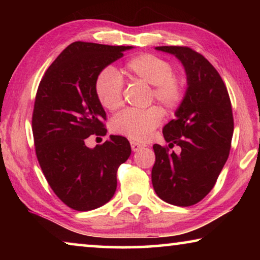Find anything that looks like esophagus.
<instances>
[{
    "label": "esophagus",
    "mask_w": 260,
    "mask_h": 260,
    "mask_svg": "<svg viewBox=\"0 0 260 260\" xmlns=\"http://www.w3.org/2000/svg\"><path fill=\"white\" fill-rule=\"evenodd\" d=\"M131 147H132V150H133L134 152H136V151H139L140 149L144 148V144L138 143V142H135V141H131Z\"/></svg>",
    "instance_id": "34e87169"
}]
</instances>
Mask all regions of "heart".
<instances>
[{
    "instance_id": "b5f03b06",
    "label": "heart",
    "mask_w": 260,
    "mask_h": 260,
    "mask_svg": "<svg viewBox=\"0 0 260 260\" xmlns=\"http://www.w3.org/2000/svg\"><path fill=\"white\" fill-rule=\"evenodd\" d=\"M124 73L132 80L139 79L152 85L151 99L166 110L173 111L181 105L186 95V81L181 76L173 73V67L169 60L153 54H141L127 60ZM94 90L100 104L110 111L118 109L122 103V79L112 68H105L96 76ZM161 120L162 112L157 107L126 109L113 118L111 129L131 140L147 141Z\"/></svg>"
}]
</instances>
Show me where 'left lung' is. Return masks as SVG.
Wrapping results in <instances>:
<instances>
[{"label":"left lung","instance_id":"left-lung-1","mask_svg":"<svg viewBox=\"0 0 260 260\" xmlns=\"http://www.w3.org/2000/svg\"><path fill=\"white\" fill-rule=\"evenodd\" d=\"M156 50L181 61L188 87L175 119L162 128L169 147L153 144L151 181L166 203L190 206L211 191L230 156L234 131L231 99L220 74L204 56L189 47L162 46ZM174 145L182 148L178 155L169 152Z\"/></svg>","mask_w":260,"mask_h":260}]
</instances>
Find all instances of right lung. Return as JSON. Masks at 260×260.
Masks as SVG:
<instances>
[{"instance_id":"add662e5","label":"right lung","mask_w":260,"mask_h":260,"mask_svg":"<svg viewBox=\"0 0 260 260\" xmlns=\"http://www.w3.org/2000/svg\"><path fill=\"white\" fill-rule=\"evenodd\" d=\"M131 46L73 42L43 76L35 96L32 131L35 152L48 183L69 208L90 211L112 199L117 171L131 155L128 140L110 135L90 149V135H105L107 114L96 99V76Z\"/></svg>"}]
</instances>
